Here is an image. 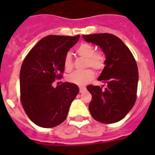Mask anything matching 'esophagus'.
Here are the masks:
<instances>
[{
	"instance_id": "34e87169",
	"label": "esophagus",
	"mask_w": 155,
	"mask_h": 155,
	"mask_svg": "<svg viewBox=\"0 0 155 155\" xmlns=\"http://www.w3.org/2000/svg\"><path fill=\"white\" fill-rule=\"evenodd\" d=\"M86 90V87H79V91H80V92H83V91H84Z\"/></svg>"
}]
</instances>
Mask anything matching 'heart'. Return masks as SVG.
I'll list each match as a JSON object with an SVG mask.
<instances>
[{"label": "heart", "mask_w": 155, "mask_h": 155, "mask_svg": "<svg viewBox=\"0 0 155 155\" xmlns=\"http://www.w3.org/2000/svg\"><path fill=\"white\" fill-rule=\"evenodd\" d=\"M78 55L85 58V68H91L97 72H100L105 68L106 57L102 51H94V47L90 43L82 42L76 49ZM64 69L70 71L73 68V61L71 53H67L64 60ZM95 77L94 71L87 69L84 71H74L67 76V80L70 83L82 86L91 81Z\"/></svg>", "instance_id": "b5f03b06"}]
</instances>
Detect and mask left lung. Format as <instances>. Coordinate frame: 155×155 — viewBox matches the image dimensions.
<instances>
[{"mask_svg":"<svg viewBox=\"0 0 155 155\" xmlns=\"http://www.w3.org/2000/svg\"><path fill=\"white\" fill-rule=\"evenodd\" d=\"M87 42L98 45L106 57V64L98 81L105 88L89 84L91 94L89 111L91 116L102 124H113L124 119L137 100L138 69L129 48L116 35L109 33L83 35ZM104 86V85H103Z\"/></svg>","mask_w":155,"mask_h":155,"instance_id":"obj_1","label":"left lung"}]
</instances>
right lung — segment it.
Instances as JSON below:
<instances>
[{
  "instance_id": "right-lung-1",
  "label": "right lung",
  "mask_w": 155,
  "mask_h": 155,
  "mask_svg": "<svg viewBox=\"0 0 155 155\" xmlns=\"http://www.w3.org/2000/svg\"><path fill=\"white\" fill-rule=\"evenodd\" d=\"M80 35H47L37 42L25 57L20 71V100L28 118L39 127L60 125L68 116L70 105L79 92L78 87L64 82V60Z\"/></svg>"
}]
</instances>
